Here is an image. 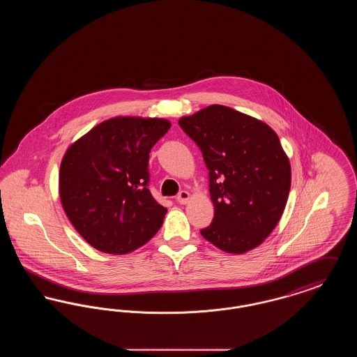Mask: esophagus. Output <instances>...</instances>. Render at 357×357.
<instances>
[{
	"instance_id": "esophagus-1",
	"label": "esophagus",
	"mask_w": 357,
	"mask_h": 357,
	"mask_svg": "<svg viewBox=\"0 0 357 357\" xmlns=\"http://www.w3.org/2000/svg\"><path fill=\"white\" fill-rule=\"evenodd\" d=\"M188 199H190V194H188L187 191H181V192L178 194V197H176L178 204H186L187 202H188Z\"/></svg>"
}]
</instances>
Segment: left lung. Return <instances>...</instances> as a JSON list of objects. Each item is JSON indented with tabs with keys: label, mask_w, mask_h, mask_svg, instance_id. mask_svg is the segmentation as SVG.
Listing matches in <instances>:
<instances>
[{
	"label": "left lung",
	"mask_w": 357,
	"mask_h": 357,
	"mask_svg": "<svg viewBox=\"0 0 357 357\" xmlns=\"http://www.w3.org/2000/svg\"><path fill=\"white\" fill-rule=\"evenodd\" d=\"M204 155L214 218L202 237L241 255L268 237L290 190V165L272 128L225 105H210L179 120Z\"/></svg>",
	"instance_id": "8db88e82"
}]
</instances>
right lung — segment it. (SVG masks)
<instances>
[{
  "label": "right lung",
  "mask_w": 357,
  "mask_h": 357,
  "mask_svg": "<svg viewBox=\"0 0 357 357\" xmlns=\"http://www.w3.org/2000/svg\"><path fill=\"white\" fill-rule=\"evenodd\" d=\"M166 119L114 118L75 142L60 167V199L73 227L95 249L127 255L160 229L166 208L149 190V159Z\"/></svg>",
  "instance_id": "obj_1"
}]
</instances>
